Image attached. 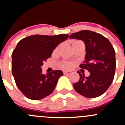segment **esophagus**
Returning a JSON list of instances; mask_svg holds the SVG:
<instances>
[{"label":"esophagus","mask_w":125,"mask_h":125,"mask_svg":"<svg viewBox=\"0 0 125 125\" xmlns=\"http://www.w3.org/2000/svg\"><path fill=\"white\" fill-rule=\"evenodd\" d=\"M71 73V71H63V74H65V75H66V74H69Z\"/></svg>","instance_id":"obj_1"}]
</instances>
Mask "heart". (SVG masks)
<instances>
[{"label":"heart","mask_w":125,"mask_h":125,"mask_svg":"<svg viewBox=\"0 0 125 125\" xmlns=\"http://www.w3.org/2000/svg\"><path fill=\"white\" fill-rule=\"evenodd\" d=\"M79 42L80 41H77V40H75V41H74L73 42V44L74 43H77V42ZM59 48H60V46H59L58 47H57V48L55 49V51H57L58 50H59ZM61 66L62 68H70L72 66V64L70 62H62L61 63Z\"/></svg>","instance_id":"obj_1"}]
</instances>
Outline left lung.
<instances>
[{"label":"left lung","instance_id":"1","mask_svg":"<svg viewBox=\"0 0 125 125\" xmlns=\"http://www.w3.org/2000/svg\"><path fill=\"white\" fill-rule=\"evenodd\" d=\"M70 38L85 43V60L80 67L90 73L85 77L77 71L80 79L73 83V87L77 93L85 97H97L108 89L114 79L116 66L114 48L102 34L88 30L71 34Z\"/></svg>","mask_w":125,"mask_h":125}]
</instances>
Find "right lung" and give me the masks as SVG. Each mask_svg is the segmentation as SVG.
I'll return each mask as SVG.
<instances>
[{
	"label": "right lung",
	"instance_id": "1",
	"mask_svg": "<svg viewBox=\"0 0 125 125\" xmlns=\"http://www.w3.org/2000/svg\"><path fill=\"white\" fill-rule=\"evenodd\" d=\"M68 37V34L34 35L17 43L12 54V73L16 85L26 97L40 100L54 91L63 72L55 70L45 75L41 66L55 48Z\"/></svg>",
	"mask_w": 125,
	"mask_h": 125
}]
</instances>
